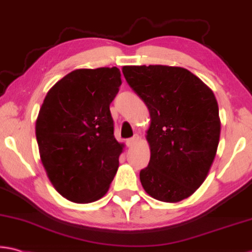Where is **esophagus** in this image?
Masks as SVG:
<instances>
[{
	"mask_svg": "<svg viewBox=\"0 0 252 252\" xmlns=\"http://www.w3.org/2000/svg\"><path fill=\"white\" fill-rule=\"evenodd\" d=\"M138 142H139V137H138V135H134V137L127 139V140H126V146L127 147H133V146L137 145Z\"/></svg>",
	"mask_w": 252,
	"mask_h": 252,
	"instance_id": "esophagus-1",
	"label": "esophagus"
}]
</instances>
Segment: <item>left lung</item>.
I'll use <instances>...</instances> for the list:
<instances>
[{"label": "left lung", "mask_w": 252, "mask_h": 252, "mask_svg": "<svg viewBox=\"0 0 252 252\" xmlns=\"http://www.w3.org/2000/svg\"><path fill=\"white\" fill-rule=\"evenodd\" d=\"M127 84L147 105L150 161L141 185L155 199L177 203L195 193L217 155L221 121L212 90L182 67L123 66Z\"/></svg>", "instance_id": "left-lung-1"}]
</instances>
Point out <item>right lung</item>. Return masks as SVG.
Listing matches in <instances>:
<instances>
[{
    "instance_id": "obj_1",
    "label": "right lung",
    "mask_w": 252,
    "mask_h": 252,
    "mask_svg": "<svg viewBox=\"0 0 252 252\" xmlns=\"http://www.w3.org/2000/svg\"><path fill=\"white\" fill-rule=\"evenodd\" d=\"M117 67L76 69L48 92L37 121L40 159L56 190L75 203L102 198L119 168L110 104L121 85Z\"/></svg>"
}]
</instances>
